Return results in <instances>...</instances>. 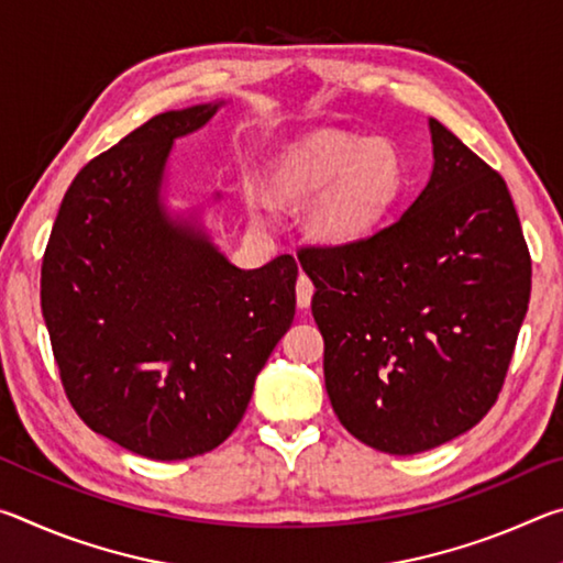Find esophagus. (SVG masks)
Here are the masks:
<instances>
[{
  "instance_id": "esophagus-1",
  "label": "esophagus",
  "mask_w": 563,
  "mask_h": 563,
  "mask_svg": "<svg viewBox=\"0 0 563 563\" xmlns=\"http://www.w3.org/2000/svg\"><path fill=\"white\" fill-rule=\"evenodd\" d=\"M312 280L308 278V275L300 273L298 278V285H295V298H298V308H308L310 300H312Z\"/></svg>"
}]
</instances>
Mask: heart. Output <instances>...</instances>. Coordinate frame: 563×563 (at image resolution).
<instances>
[{
  "label": "heart",
  "instance_id": "obj_1",
  "mask_svg": "<svg viewBox=\"0 0 563 563\" xmlns=\"http://www.w3.org/2000/svg\"><path fill=\"white\" fill-rule=\"evenodd\" d=\"M273 188L292 201H312V228L332 243L373 231L405 188V166L387 141L322 131L290 146L273 166Z\"/></svg>",
  "mask_w": 563,
  "mask_h": 563
}]
</instances>
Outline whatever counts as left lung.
<instances>
[{"label": "left lung", "instance_id": "1", "mask_svg": "<svg viewBox=\"0 0 563 563\" xmlns=\"http://www.w3.org/2000/svg\"><path fill=\"white\" fill-rule=\"evenodd\" d=\"M434 168L373 235L300 247L342 427L387 454L434 450L497 402L531 295V258L497 170L430 119Z\"/></svg>", "mask_w": 563, "mask_h": 563}]
</instances>
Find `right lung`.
<instances>
[{"label": "right lung", "mask_w": 563, "mask_h": 563, "mask_svg": "<svg viewBox=\"0 0 563 563\" xmlns=\"http://www.w3.org/2000/svg\"><path fill=\"white\" fill-rule=\"evenodd\" d=\"M223 101L158 113L89 161L42 263V312L64 393L93 432L174 462L216 450L295 316L298 263H228L161 188L174 141Z\"/></svg>", "instance_id": "right-lung-1"}]
</instances>
